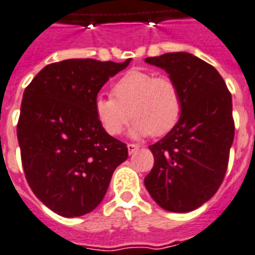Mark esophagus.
<instances>
[{
    "instance_id": "esophagus-1",
    "label": "esophagus",
    "mask_w": 255,
    "mask_h": 255,
    "mask_svg": "<svg viewBox=\"0 0 255 255\" xmlns=\"http://www.w3.org/2000/svg\"><path fill=\"white\" fill-rule=\"evenodd\" d=\"M127 148H128V153L132 154V153H134L136 150L140 149V145H137V144H127Z\"/></svg>"
}]
</instances>
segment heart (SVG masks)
I'll return each instance as SVG.
<instances>
[{
    "instance_id": "heart-1",
    "label": "heart",
    "mask_w": 255,
    "mask_h": 255,
    "mask_svg": "<svg viewBox=\"0 0 255 255\" xmlns=\"http://www.w3.org/2000/svg\"><path fill=\"white\" fill-rule=\"evenodd\" d=\"M111 95L98 97L94 102L95 118L111 136L122 133L131 117L132 137L162 136L181 117L182 97L177 84L146 70H128L114 84Z\"/></svg>"
}]
</instances>
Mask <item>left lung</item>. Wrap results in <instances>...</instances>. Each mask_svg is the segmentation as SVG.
<instances>
[{
	"mask_svg": "<svg viewBox=\"0 0 255 255\" xmlns=\"http://www.w3.org/2000/svg\"><path fill=\"white\" fill-rule=\"evenodd\" d=\"M177 84L182 113L177 124L149 146L154 166L144 179L163 210L185 214L212 198L224 179L235 137L232 95L212 65L188 52L146 57Z\"/></svg>",
	"mask_w": 255,
	"mask_h": 255,
	"instance_id": "left-lung-1",
	"label": "left lung"
}]
</instances>
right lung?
Wrapping results in <instances>:
<instances>
[{
	"label": "right lung",
	"instance_id": "add662e5",
	"mask_svg": "<svg viewBox=\"0 0 255 255\" xmlns=\"http://www.w3.org/2000/svg\"><path fill=\"white\" fill-rule=\"evenodd\" d=\"M129 63L64 60L43 68L24 90L16 126L24 175L36 198L60 216L92 212L127 160L126 144L97 121L94 102Z\"/></svg>",
	"mask_w": 255,
	"mask_h": 255
}]
</instances>
